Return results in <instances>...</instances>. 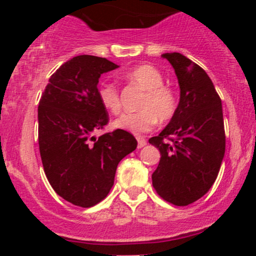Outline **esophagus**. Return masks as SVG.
Returning <instances> with one entry per match:
<instances>
[{"instance_id":"1","label":"esophagus","mask_w":256,"mask_h":256,"mask_svg":"<svg viewBox=\"0 0 256 256\" xmlns=\"http://www.w3.org/2000/svg\"><path fill=\"white\" fill-rule=\"evenodd\" d=\"M137 142H138V148H142L146 144V140L143 137H137Z\"/></svg>"}]
</instances>
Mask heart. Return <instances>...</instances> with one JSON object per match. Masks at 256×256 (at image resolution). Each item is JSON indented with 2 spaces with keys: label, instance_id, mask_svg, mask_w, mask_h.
<instances>
[{
  "label": "heart",
  "instance_id": "1",
  "mask_svg": "<svg viewBox=\"0 0 256 256\" xmlns=\"http://www.w3.org/2000/svg\"><path fill=\"white\" fill-rule=\"evenodd\" d=\"M125 80L144 91L136 113H126L116 120L114 126L131 134H140L152 130L158 119L161 122L170 120L178 107L177 94L170 85L164 84V76L152 64H138L122 74ZM100 102L112 114L122 112V98L114 84L102 83L98 88Z\"/></svg>",
  "mask_w": 256,
  "mask_h": 256
}]
</instances>
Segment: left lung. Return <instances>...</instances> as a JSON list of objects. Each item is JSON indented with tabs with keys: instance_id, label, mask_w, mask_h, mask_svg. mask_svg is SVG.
Listing matches in <instances>:
<instances>
[{
	"instance_id": "8db88e82",
	"label": "left lung",
	"mask_w": 256,
	"mask_h": 256,
	"mask_svg": "<svg viewBox=\"0 0 256 256\" xmlns=\"http://www.w3.org/2000/svg\"><path fill=\"white\" fill-rule=\"evenodd\" d=\"M162 56L174 68L180 100L170 124L149 140L161 155L152 186L170 204L188 206L201 198L218 177L225 154L222 100L198 64L179 52Z\"/></svg>"
}]
</instances>
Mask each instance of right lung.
Wrapping results in <instances>:
<instances>
[{"label": "right lung", "mask_w": 256, "mask_h": 256, "mask_svg": "<svg viewBox=\"0 0 256 256\" xmlns=\"http://www.w3.org/2000/svg\"><path fill=\"white\" fill-rule=\"evenodd\" d=\"M118 67L104 58L79 55L56 70L40 100L44 173L55 192L78 207L107 198L120 160L137 146L134 134L122 128L94 136L110 122L98 96V78Z\"/></svg>", "instance_id": "right-lung-1"}]
</instances>
